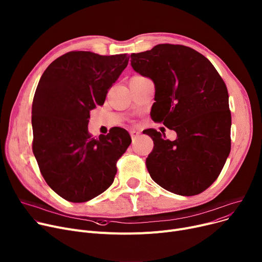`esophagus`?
Here are the masks:
<instances>
[{
    "instance_id": "34e87169",
    "label": "esophagus",
    "mask_w": 262,
    "mask_h": 262,
    "mask_svg": "<svg viewBox=\"0 0 262 262\" xmlns=\"http://www.w3.org/2000/svg\"><path fill=\"white\" fill-rule=\"evenodd\" d=\"M140 134H141V133L138 132V131H136V130H131V131H130V135H131V137H132V140H134V138L140 136Z\"/></svg>"
}]
</instances>
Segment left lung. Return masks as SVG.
<instances>
[{"label":"left lung","mask_w":262,"mask_h":262,"mask_svg":"<svg viewBox=\"0 0 262 262\" xmlns=\"http://www.w3.org/2000/svg\"><path fill=\"white\" fill-rule=\"evenodd\" d=\"M133 70L156 84L151 118L177 132L146 130L153 150L146 159L152 180L180 195H195L217 180L230 152L232 115L222 77L202 54L180 44H158L131 54Z\"/></svg>","instance_id":"1"}]
</instances>
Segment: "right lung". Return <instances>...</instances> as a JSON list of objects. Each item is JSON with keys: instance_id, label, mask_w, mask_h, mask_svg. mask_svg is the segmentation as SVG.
<instances>
[{"instance_id": "add662e5", "label": "right lung", "mask_w": 262, "mask_h": 262, "mask_svg": "<svg viewBox=\"0 0 262 262\" xmlns=\"http://www.w3.org/2000/svg\"><path fill=\"white\" fill-rule=\"evenodd\" d=\"M128 61L127 54L73 51L41 76L32 107L33 152L45 182L67 201L86 202L109 188L131 144L122 128L99 137L88 130L90 111L103 104Z\"/></svg>"}]
</instances>
